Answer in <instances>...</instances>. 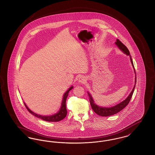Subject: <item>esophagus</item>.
Instances as JSON below:
<instances>
[{"label":"esophagus","instance_id":"obj_1","mask_svg":"<svg viewBox=\"0 0 155 155\" xmlns=\"http://www.w3.org/2000/svg\"><path fill=\"white\" fill-rule=\"evenodd\" d=\"M78 81L80 83H83L84 84V83H85L86 82V78H85V77L84 76H81L78 78Z\"/></svg>","mask_w":155,"mask_h":155}]
</instances>
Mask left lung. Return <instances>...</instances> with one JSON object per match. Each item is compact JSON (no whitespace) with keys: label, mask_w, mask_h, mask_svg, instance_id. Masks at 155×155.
Masks as SVG:
<instances>
[{"label":"left lung","mask_w":155,"mask_h":155,"mask_svg":"<svg viewBox=\"0 0 155 155\" xmlns=\"http://www.w3.org/2000/svg\"><path fill=\"white\" fill-rule=\"evenodd\" d=\"M115 45L118 47V49L121 52H123L126 55L130 56L131 63L132 64V66H133V68H134V73L135 74V85H134V88L132 89V91L131 92L130 95L127 96V97L125 99V100L121 102L120 103L116 104L115 106H111L109 107H102V106H99L97 105L96 103H95V101H94V99H93L92 95L89 94V92H88V95L89 98V102H90L91 107L92 108V110L94 111L95 113H96L97 114H98L99 116H102V117H107V116H110L111 115L115 114L118 113L119 111H120L121 110H123L127 105H128V104L129 103L131 99V97L133 96V93H134V89L135 87L136 82H137L136 81H137V77H136L135 70L134 66L133 60L131 59V56L130 55V53L128 49H127V48L125 46V45L123 44L122 42H121L118 39H117L116 41L115 42Z\"/></svg>","instance_id":"left-lung-1"}]
</instances>
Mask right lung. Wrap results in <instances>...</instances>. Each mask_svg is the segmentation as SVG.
<instances>
[{
	"label": "right lung",
	"mask_w": 155,
	"mask_h": 155,
	"mask_svg": "<svg viewBox=\"0 0 155 155\" xmlns=\"http://www.w3.org/2000/svg\"><path fill=\"white\" fill-rule=\"evenodd\" d=\"M73 88V86L70 87L68 89L67 91L64 94L63 96V99H62V102L61 104V106L60 108L59 109V110L56 113H54L52 115L50 116H42V115H40V114H38L37 113H34V111L31 110L28 107V106H27V104L24 102V104L26 107V108L27 109V110L30 112L31 114H32V115H34V116L37 117L38 118H41L44 121H49V122H58L60 121L61 120H62L63 119L65 118L66 117L67 114V111L66 106V99L68 93L70 92V90H71Z\"/></svg>",
	"instance_id": "right-lung-1"
}]
</instances>
